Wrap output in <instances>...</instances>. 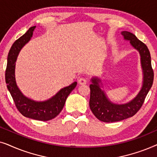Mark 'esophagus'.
<instances>
[{"mask_svg":"<svg viewBox=\"0 0 157 157\" xmlns=\"http://www.w3.org/2000/svg\"><path fill=\"white\" fill-rule=\"evenodd\" d=\"M78 83L81 85H83V84H86V83H87V80L86 78H84V77H81L80 78L78 79Z\"/></svg>","mask_w":157,"mask_h":157,"instance_id":"esophagus-1","label":"esophagus"}]
</instances>
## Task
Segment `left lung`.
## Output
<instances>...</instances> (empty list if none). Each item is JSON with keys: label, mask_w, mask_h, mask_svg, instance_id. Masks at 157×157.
<instances>
[{"label": "left lung", "mask_w": 157, "mask_h": 157, "mask_svg": "<svg viewBox=\"0 0 157 157\" xmlns=\"http://www.w3.org/2000/svg\"><path fill=\"white\" fill-rule=\"evenodd\" d=\"M126 40H130L132 46L139 51L141 66L144 72L143 86L138 95L132 101L126 104H114L109 101L98 85L99 79L94 78L90 85V109L94 116L100 121L110 123L121 121L132 117L138 112L144 102L148 92L152 86L154 71L151 66L150 52L146 44L139 40L136 36L128 31L121 32Z\"/></svg>", "instance_id": "left-lung-1"}]
</instances>
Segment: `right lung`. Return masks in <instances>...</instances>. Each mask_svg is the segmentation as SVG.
<instances>
[{
  "label": "right lung",
  "mask_w": 157,
  "mask_h": 157,
  "mask_svg": "<svg viewBox=\"0 0 157 157\" xmlns=\"http://www.w3.org/2000/svg\"><path fill=\"white\" fill-rule=\"evenodd\" d=\"M35 28L36 26L30 28L26 33L12 45L8 56L5 74L6 83L15 105L21 114L25 117L39 121H49L59 114L63 108L68 96L76 86L77 82H74L68 86L61 89L51 99L44 102L34 101L23 95L16 83L15 66L19 51L31 39Z\"/></svg>",
  "instance_id": "1"
}]
</instances>
